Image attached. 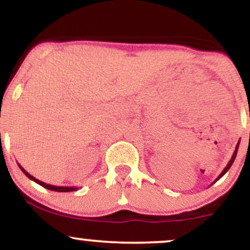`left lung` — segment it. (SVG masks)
<instances>
[{
  "instance_id": "left-lung-1",
  "label": "left lung",
  "mask_w": 250,
  "mask_h": 250,
  "mask_svg": "<svg viewBox=\"0 0 250 250\" xmlns=\"http://www.w3.org/2000/svg\"><path fill=\"white\" fill-rule=\"evenodd\" d=\"M239 146H240V141H239V142H237L236 147H235V150H234V153H233V156H231V159H230V160H229L228 165H227V166H226V168H225V169H223V170H222V173H221V174L219 175V176H217V179H216V180H215L213 183H215V182H216V181H219V180L221 179V177H222V176H223V175H225V174L227 173V171H228V170H229V169H230V167H231V165H233V163H234V161H235V157H236V154H237V149H239Z\"/></svg>"
}]
</instances>
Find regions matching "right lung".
<instances>
[{"mask_svg":"<svg viewBox=\"0 0 250 250\" xmlns=\"http://www.w3.org/2000/svg\"><path fill=\"white\" fill-rule=\"evenodd\" d=\"M17 165H19V163H17ZM19 167L21 168V170L23 171L24 175H27V177H28V179L33 180L34 182L39 183L40 186H42V187H44V188L49 189V190H53V191H62V193H65V191H74V190H77V187H61V186H53V185H47V183H44V182H42V181H40V180L35 179V177H34L33 175H30L29 173H28V171H25L24 169L22 168L21 166H20V165H19Z\"/></svg>","mask_w":250,"mask_h":250,"instance_id":"obj_1","label":"right lung"}]
</instances>
